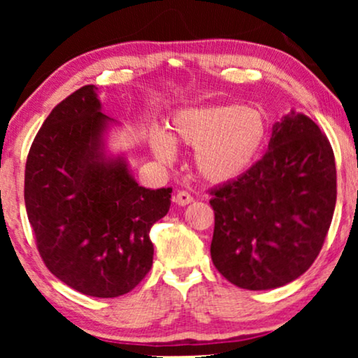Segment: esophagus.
Returning <instances> with one entry per match:
<instances>
[{"label":"esophagus","instance_id":"obj_1","mask_svg":"<svg viewBox=\"0 0 358 358\" xmlns=\"http://www.w3.org/2000/svg\"><path fill=\"white\" fill-rule=\"evenodd\" d=\"M173 200L178 205H180V207H184V205H187V203L192 202L194 197L187 192V190H179V192L174 195Z\"/></svg>","mask_w":358,"mask_h":358}]
</instances>
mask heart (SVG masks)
<instances>
[{
    "label": "heart",
    "mask_w": 358,
    "mask_h": 358,
    "mask_svg": "<svg viewBox=\"0 0 358 358\" xmlns=\"http://www.w3.org/2000/svg\"><path fill=\"white\" fill-rule=\"evenodd\" d=\"M173 135L151 134V148L164 163L176 158V140L195 148V166L205 179L224 182L241 176L261 155L267 141L266 115L238 104L189 107L171 119Z\"/></svg>",
    "instance_id": "1"
}]
</instances>
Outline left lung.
I'll use <instances>...</instances> for the list:
<instances>
[{
  "label": "left lung",
  "mask_w": 358,
  "mask_h": 358,
  "mask_svg": "<svg viewBox=\"0 0 358 358\" xmlns=\"http://www.w3.org/2000/svg\"><path fill=\"white\" fill-rule=\"evenodd\" d=\"M210 195L217 271L246 290L287 285L311 267L329 231L334 151L310 117L292 112L273 127L266 155Z\"/></svg>",
  "instance_id": "8db88e82"
}]
</instances>
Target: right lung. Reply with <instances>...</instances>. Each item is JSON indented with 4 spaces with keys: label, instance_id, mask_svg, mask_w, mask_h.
<instances>
[{
    "label": "right lung",
    "instance_id": "add662e5",
    "mask_svg": "<svg viewBox=\"0 0 358 358\" xmlns=\"http://www.w3.org/2000/svg\"><path fill=\"white\" fill-rule=\"evenodd\" d=\"M94 85L53 107L26 161L24 200L43 264L83 295L115 298L153 266L150 229L168 213L171 187L145 189L122 159H107V120Z\"/></svg>",
    "mask_w": 358,
    "mask_h": 358
}]
</instances>
